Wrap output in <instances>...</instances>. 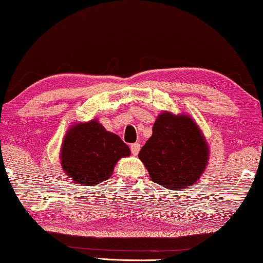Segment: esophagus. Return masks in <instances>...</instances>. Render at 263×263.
Returning <instances> with one entry per match:
<instances>
[{
	"mask_svg": "<svg viewBox=\"0 0 263 263\" xmlns=\"http://www.w3.org/2000/svg\"><path fill=\"white\" fill-rule=\"evenodd\" d=\"M140 147H141V145L139 143H135V144L131 145V152H132L133 156H137V154L139 153Z\"/></svg>",
	"mask_w": 263,
	"mask_h": 263,
	"instance_id": "34e87169",
	"label": "esophagus"
}]
</instances>
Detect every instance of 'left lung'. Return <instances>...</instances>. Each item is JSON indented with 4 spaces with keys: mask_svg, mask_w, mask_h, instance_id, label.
<instances>
[{
    "mask_svg": "<svg viewBox=\"0 0 263 263\" xmlns=\"http://www.w3.org/2000/svg\"><path fill=\"white\" fill-rule=\"evenodd\" d=\"M152 181L180 191L199 180L210 158V148L198 124L189 116L164 111L152 136L138 154Z\"/></svg>",
    "mask_w": 263,
    "mask_h": 263,
    "instance_id": "left-lung-1",
    "label": "left lung"
}]
</instances>
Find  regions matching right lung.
<instances>
[{
    "label": "right lung",
    "mask_w": 263,
    "mask_h": 263,
    "mask_svg": "<svg viewBox=\"0 0 263 263\" xmlns=\"http://www.w3.org/2000/svg\"><path fill=\"white\" fill-rule=\"evenodd\" d=\"M130 148L119 136L105 130L97 119L72 125L61 147V164L66 176L83 186H95L109 179L120 158Z\"/></svg>",
    "instance_id": "1"
}]
</instances>
